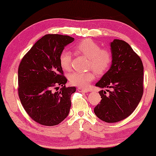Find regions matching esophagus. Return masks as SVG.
<instances>
[{
	"mask_svg": "<svg viewBox=\"0 0 156 156\" xmlns=\"http://www.w3.org/2000/svg\"><path fill=\"white\" fill-rule=\"evenodd\" d=\"M77 91H81V92H88L89 90H87V89H82V88H79L77 89Z\"/></svg>",
	"mask_w": 156,
	"mask_h": 156,
	"instance_id": "obj_1",
	"label": "esophagus"
}]
</instances>
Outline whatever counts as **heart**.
Listing matches in <instances>:
<instances>
[{
    "label": "heart",
    "mask_w": 156,
    "mask_h": 156,
    "mask_svg": "<svg viewBox=\"0 0 156 156\" xmlns=\"http://www.w3.org/2000/svg\"><path fill=\"white\" fill-rule=\"evenodd\" d=\"M74 51L84 55L89 59L88 67L92 68L97 74H104L108 71L112 63L113 56L110 50L100 48L97 42L90 39L84 40L74 47ZM72 54L67 50H63L59 55L61 67L68 71L71 67ZM94 73L88 72H72L69 74L70 84L80 88H86L91 81L94 80Z\"/></svg>",
    "instance_id": "heart-1"
}]
</instances>
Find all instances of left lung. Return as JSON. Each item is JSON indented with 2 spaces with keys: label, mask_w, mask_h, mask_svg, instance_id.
<instances>
[{
  "label": "left lung",
  "mask_w": 156,
  "mask_h": 156,
  "mask_svg": "<svg viewBox=\"0 0 156 156\" xmlns=\"http://www.w3.org/2000/svg\"><path fill=\"white\" fill-rule=\"evenodd\" d=\"M113 59L110 69L96 86L112 88L106 94L99 91L101 100L94 109L98 118L107 123L123 120L136 109L144 94V65L140 57L127 42H111Z\"/></svg>",
  "instance_id": "obj_1"
}]
</instances>
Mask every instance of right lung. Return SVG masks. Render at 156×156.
I'll use <instances>...</instances> for the list:
<instances>
[{
  "label": "right lung",
  "mask_w": 156,
  "mask_h": 156,
  "mask_svg": "<svg viewBox=\"0 0 156 156\" xmlns=\"http://www.w3.org/2000/svg\"><path fill=\"white\" fill-rule=\"evenodd\" d=\"M74 41L68 35L48 34L36 42L18 67V95L30 117L41 125L59 124L68 116L74 87H66L59 64L65 46ZM61 86L59 91L53 88Z\"/></svg>",
  "instance_id": "add662e5"
}]
</instances>
